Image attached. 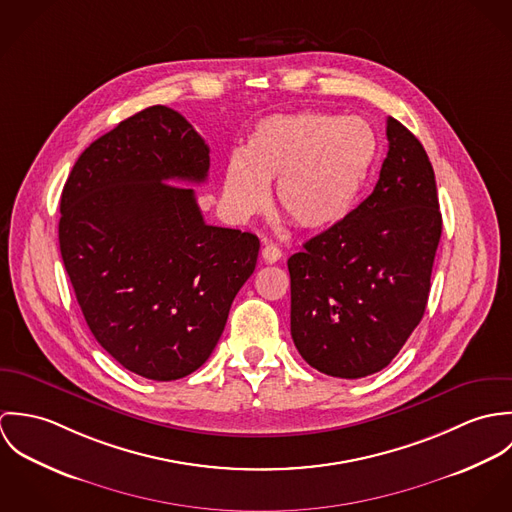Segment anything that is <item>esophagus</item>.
Here are the masks:
<instances>
[{
	"mask_svg": "<svg viewBox=\"0 0 512 512\" xmlns=\"http://www.w3.org/2000/svg\"><path fill=\"white\" fill-rule=\"evenodd\" d=\"M280 258H282V250H280L276 244L266 242L264 248H262V260H264L266 264H274V262H278Z\"/></svg>",
	"mask_w": 512,
	"mask_h": 512,
	"instance_id": "34e87169",
	"label": "esophagus"
}]
</instances>
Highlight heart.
<instances>
[{
    "instance_id": "heart-1",
    "label": "heart",
    "mask_w": 512,
    "mask_h": 512,
    "mask_svg": "<svg viewBox=\"0 0 512 512\" xmlns=\"http://www.w3.org/2000/svg\"><path fill=\"white\" fill-rule=\"evenodd\" d=\"M378 155V138L357 116L303 110L256 124L224 167L222 197L238 217L258 213L276 183V209L293 226L327 230L357 205Z\"/></svg>"
}]
</instances>
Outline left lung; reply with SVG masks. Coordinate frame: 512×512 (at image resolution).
<instances>
[{
  "label": "left lung",
  "instance_id": "left-lung-1",
  "mask_svg": "<svg viewBox=\"0 0 512 512\" xmlns=\"http://www.w3.org/2000/svg\"><path fill=\"white\" fill-rule=\"evenodd\" d=\"M386 138L374 191L288 260L293 343L329 376L390 365L428 305L441 236L434 167L398 120H386Z\"/></svg>",
  "mask_w": 512,
  "mask_h": 512
}]
</instances>
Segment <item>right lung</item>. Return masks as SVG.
Listing matches in <instances>:
<instances>
[{"mask_svg":"<svg viewBox=\"0 0 512 512\" xmlns=\"http://www.w3.org/2000/svg\"><path fill=\"white\" fill-rule=\"evenodd\" d=\"M209 146L167 106H151L86 147L61 197L59 244L82 315L120 365L177 380L219 343L252 276L260 240L207 224L195 191Z\"/></svg>","mask_w":512,"mask_h":512,"instance_id":"obj_1","label":"right lung"}]
</instances>
